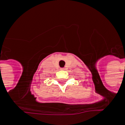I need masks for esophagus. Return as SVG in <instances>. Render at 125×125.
<instances>
[{"instance_id": "34e87169", "label": "esophagus", "mask_w": 125, "mask_h": 125, "mask_svg": "<svg viewBox=\"0 0 125 125\" xmlns=\"http://www.w3.org/2000/svg\"><path fill=\"white\" fill-rule=\"evenodd\" d=\"M61 69H64V68H61Z\"/></svg>"}]
</instances>
